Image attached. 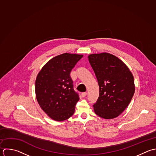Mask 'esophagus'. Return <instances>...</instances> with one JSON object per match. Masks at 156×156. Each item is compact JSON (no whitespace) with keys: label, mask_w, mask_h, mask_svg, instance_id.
Returning a JSON list of instances; mask_svg holds the SVG:
<instances>
[{"label":"esophagus","mask_w":156,"mask_h":156,"mask_svg":"<svg viewBox=\"0 0 156 156\" xmlns=\"http://www.w3.org/2000/svg\"><path fill=\"white\" fill-rule=\"evenodd\" d=\"M86 95H87V92H83V93L81 94V96H82L83 97H86Z\"/></svg>","instance_id":"1"}]
</instances>
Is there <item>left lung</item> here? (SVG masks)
<instances>
[{"mask_svg":"<svg viewBox=\"0 0 156 156\" xmlns=\"http://www.w3.org/2000/svg\"><path fill=\"white\" fill-rule=\"evenodd\" d=\"M88 58L100 88L99 97L93 105L94 112L105 119L116 118L128 107L134 95V76L127 66L112 54H92Z\"/></svg>","mask_w":156,"mask_h":156,"instance_id":"left-lung-1","label":"left lung"}]
</instances>
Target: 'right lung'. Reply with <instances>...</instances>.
<instances>
[{
	"label": "right lung",
	"mask_w": 156,
	"mask_h": 156,
	"mask_svg": "<svg viewBox=\"0 0 156 156\" xmlns=\"http://www.w3.org/2000/svg\"><path fill=\"white\" fill-rule=\"evenodd\" d=\"M83 55L65 53L48 61L35 82L37 101L51 119L64 121L74 114L80 98L73 89L70 72Z\"/></svg>",
	"instance_id": "right-lung-1"
}]
</instances>
